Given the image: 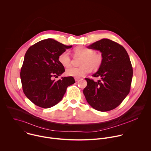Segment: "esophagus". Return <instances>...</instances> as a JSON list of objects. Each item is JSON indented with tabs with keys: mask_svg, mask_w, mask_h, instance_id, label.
I'll return each instance as SVG.
<instances>
[{
	"mask_svg": "<svg viewBox=\"0 0 151 151\" xmlns=\"http://www.w3.org/2000/svg\"><path fill=\"white\" fill-rule=\"evenodd\" d=\"M75 81H76V82H79V81L82 80V79H80V78H75Z\"/></svg>",
	"mask_w": 151,
	"mask_h": 151,
	"instance_id": "34e87169",
	"label": "esophagus"
}]
</instances>
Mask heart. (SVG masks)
I'll list each match as a JSON object with an SVG mask.
<instances>
[{
  "mask_svg": "<svg viewBox=\"0 0 151 151\" xmlns=\"http://www.w3.org/2000/svg\"><path fill=\"white\" fill-rule=\"evenodd\" d=\"M75 55L82 57L79 67H69L66 70V74L69 76H73L77 78H82L86 74L91 72L92 69L96 71L101 67L104 57L101 53L95 52L92 48L78 46L74 50ZM59 63L64 67H68L70 65L71 59L68 51L62 52L58 56Z\"/></svg>",
  "mask_w": 151,
  "mask_h": 151,
  "instance_id": "heart-1",
  "label": "heart"
}]
</instances>
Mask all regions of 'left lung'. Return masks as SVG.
Instances as JSON below:
<instances>
[{"label": "left lung", "instance_id": "8db88e82", "mask_svg": "<svg viewBox=\"0 0 151 151\" xmlns=\"http://www.w3.org/2000/svg\"><path fill=\"white\" fill-rule=\"evenodd\" d=\"M88 48L99 50L103 63L92 76L101 78L95 82L85 78L87 86L83 92L88 104L99 111L117 107L129 94L133 76V68L125 48L107 38L96 41Z\"/></svg>", "mask_w": 151, "mask_h": 151}]
</instances>
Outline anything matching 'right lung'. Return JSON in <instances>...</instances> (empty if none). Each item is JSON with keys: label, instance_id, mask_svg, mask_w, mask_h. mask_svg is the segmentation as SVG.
Segmentation results:
<instances>
[{"label": "right lung", "instance_id": "right-lung-1", "mask_svg": "<svg viewBox=\"0 0 151 151\" xmlns=\"http://www.w3.org/2000/svg\"><path fill=\"white\" fill-rule=\"evenodd\" d=\"M71 47L48 38L28 49L20 76L24 93L35 105L44 109L56 105L63 98L68 86L75 82L72 76L53 79L65 71L58 60L59 55Z\"/></svg>", "mask_w": 151, "mask_h": 151}]
</instances>
